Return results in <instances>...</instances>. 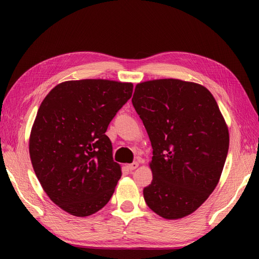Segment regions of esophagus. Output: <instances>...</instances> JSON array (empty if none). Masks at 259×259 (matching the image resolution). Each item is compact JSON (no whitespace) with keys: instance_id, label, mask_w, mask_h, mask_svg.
<instances>
[{"instance_id":"34e87169","label":"esophagus","mask_w":259,"mask_h":259,"mask_svg":"<svg viewBox=\"0 0 259 259\" xmlns=\"http://www.w3.org/2000/svg\"><path fill=\"white\" fill-rule=\"evenodd\" d=\"M138 166H139L138 162H133V163L126 164V168H128V170H130V171H133V170L138 168Z\"/></svg>"}]
</instances>
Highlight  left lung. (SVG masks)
Masks as SVG:
<instances>
[{
	"label": "left lung",
	"instance_id": "obj_1",
	"mask_svg": "<svg viewBox=\"0 0 259 259\" xmlns=\"http://www.w3.org/2000/svg\"><path fill=\"white\" fill-rule=\"evenodd\" d=\"M133 104L152 146V181L145 201L164 219L197 210L218 185L226 161L229 133L207 88L178 79L136 85Z\"/></svg>",
	"mask_w": 259,
	"mask_h": 259
}]
</instances>
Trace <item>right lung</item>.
<instances>
[{
	"instance_id": "right-lung-1",
	"label": "right lung",
	"mask_w": 259,
	"mask_h": 259,
	"mask_svg": "<svg viewBox=\"0 0 259 259\" xmlns=\"http://www.w3.org/2000/svg\"><path fill=\"white\" fill-rule=\"evenodd\" d=\"M133 89L131 82L65 81L37 110L29 140L32 166L49 198L72 216H90L113 195L121 167L106 131Z\"/></svg>"
}]
</instances>
